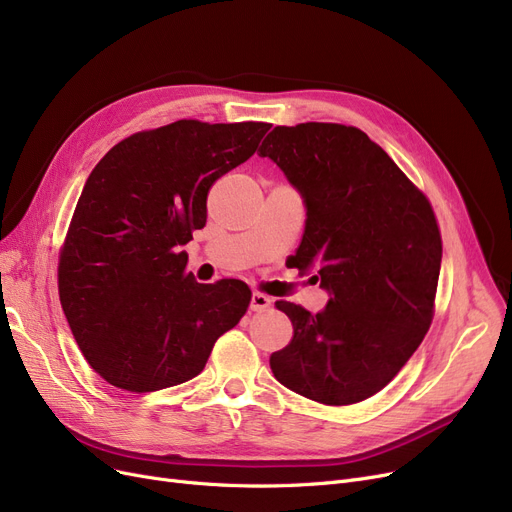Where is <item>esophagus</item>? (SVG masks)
Listing matches in <instances>:
<instances>
[{
	"instance_id": "esophagus-1",
	"label": "esophagus",
	"mask_w": 512,
	"mask_h": 512,
	"mask_svg": "<svg viewBox=\"0 0 512 512\" xmlns=\"http://www.w3.org/2000/svg\"><path fill=\"white\" fill-rule=\"evenodd\" d=\"M272 305V299L263 293H253L251 295V311H265Z\"/></svg>"
}]
</instances>
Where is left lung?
Masks as SVG:
<instances>
[{
  "label": "left lung",
  "mask_w": 512,
  "mask_h": 512,
  "mask_svg": "<svg viewBox=\"0 0 512 512\" xmlns=\"http://www.w3.org/2000/svg\"><path fill=\"white\" fill-rule=\"evenodd\" d=\"M259 157H270L303 194L295 268H316L330 293L316 316L276 301L293 339L272 353V372L314 402L358 404L393 381L433 322L441 268L433 207L358 127L280 125Z\"/></svg>",
  "instance_id": "left-lung-1"
}]
</instances>
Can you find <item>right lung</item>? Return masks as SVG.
I'll list each match as a JSON object with an SVG mask.
<instances>
[{
    "label": "right lung",
    "mask_w": 512,
    "mask_h": 512,
    "mask_svg": "<svg viewBox=\"0 0 512 512\" xmlns=\"http://www.w3.org/2000/svg\"><path fill=\"white\" fill-rule=\"evenodd\" d=\"M270 123L182 119L138 131L94 167L58 257L60 305L102 379L133 393L201 374L251 303L240 280L196 282L180 251L211 186L251 159Z\"/></svg>",
    "instance_id": "obj_1"
}]
</instances>
